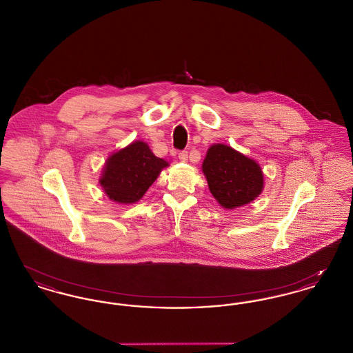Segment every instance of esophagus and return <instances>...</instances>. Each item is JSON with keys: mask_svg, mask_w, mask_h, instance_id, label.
<instances>
[{"mask_svg": "<svg viewBox=\"0 0 353 353\" xmlns=\"http://www.w3.org/2000/svg\"><path fill=\"white\" fill-rule=\"evenodd\" d=\"M179 159L180 161H188V151H183L179 153Z\"/></svg>", "mask_w": 353, "mask_h": 353, "instance_id": "1", "label": "esophagus"}]
</instances>
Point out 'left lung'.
<instances>
[{
    "label": "left lung",
    "mask_w": 353,
    "mask_h": 353,
    "mask_svg": "<svg viewBox=\"0 0 353 353\" xmlns=\"http://www.w3.org/2000/svg\"><path fill=\"white\" fill-rule=\"evenodd\" d=\"M209 190L225 209H235L255 200L263 190L259 164L225 144H213L202 163Z\"/></svg>",
    "instance_id": "1"
}]
</instances>
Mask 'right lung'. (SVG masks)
I'll return each instance as SVG.
<instances>
[{"instance_id": "add662e5", "label": "right lung", "mask_w": 353, "mask_h": 353, "mask_svg": "<svg viewBox=\"0 0 353 353\" xmlns=\"http://www.w3.org/2000/svg\"><path fill=\"white\" fill-rule=\"evenodd\" d=\"M168 165L152 153L147 143L137 140L107 159L99 183L112 201L134 203Z\"/></svg>"}]
</instances>
